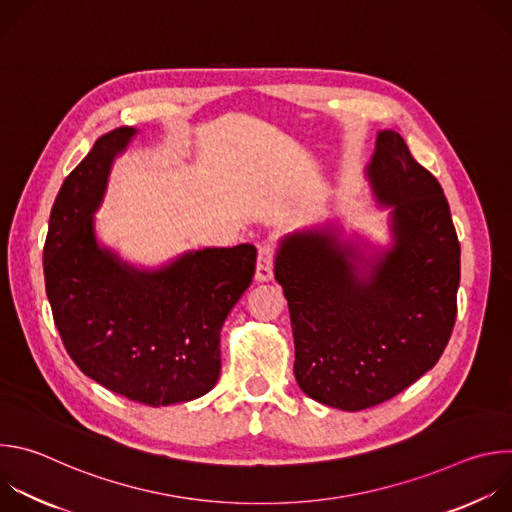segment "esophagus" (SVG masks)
Wrapping results in <instances>:
<instances>
[{"mask_svg": "<svg viewBox=\"0 0 512 512\" xmlns=\"http://www.w3.org/2000/svg\"><path fill=\"white\" fill-rule=\"evenodd\" d=\"M273 247L271 245H263L259 247V257H257V271H255V279L257 281H269L273 277Z\"/></svg>", "mask_w": 512, "mask_h": 512, "instance_id": "34e87169", "label": "esophagus"}]
</instances>
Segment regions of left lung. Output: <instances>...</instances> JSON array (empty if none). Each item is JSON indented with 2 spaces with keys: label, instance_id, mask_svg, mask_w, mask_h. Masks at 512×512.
<instances>
[{
  "label": "left lung",
  "instance_id": "1",
  "mask_svg": "<svg viewBox=\"0 0 512 512\" xmlns=\"http://www.w3.org/2000/svg\"><path fill=\"white\" fill-rule=\"evenodd\" d=\"M364 176L389 208L391 245L344 239L326 223L281 237L273 269L294 332L296 381L344 411L379 405L433 369L458 312L460 243L440 182L393 129L377 133Z\"/></svg>",
  "mask_w": 512,
  "mask_h": 512
}]
</instances>
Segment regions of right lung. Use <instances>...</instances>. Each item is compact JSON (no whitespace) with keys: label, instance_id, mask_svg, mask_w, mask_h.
Returning <instances> with one entry per match:
<instances>
[{"label":"right lung","instance_id":"right-lung-1","mask_svg":"<svg viewBox=\"0 0 512 512\" xmlns=\"http://www.w3.org/2000/svg\"><path fill=\"white\" fill-rule=\"evenodd\" d=\"M133 127L99 137L50 212L44 279L64 348L77 367L143 405L206 395L221 375L223 324L251 285L257 249L206 247L162 267H135L95 231L111 168Z\"/></svg>","mask_w":512,"mask_h":512}]
</instances>
